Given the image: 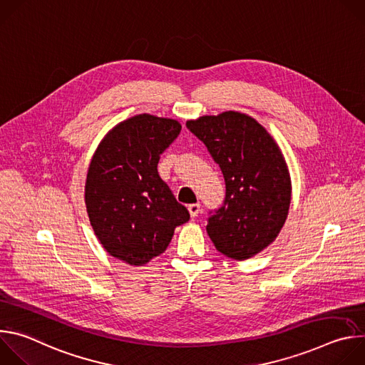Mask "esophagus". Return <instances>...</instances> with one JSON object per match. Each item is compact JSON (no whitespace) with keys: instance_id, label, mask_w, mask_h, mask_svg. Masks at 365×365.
I'll use <instances>...</instances> for the list:
<instances>
[{"instance_id":"34e87169","label":"esophagus","mask_w":365,"mask_h":365,"mask_svg":"<svg viewBox=\"0 0 365 365\" xmlns=\"http://www.w3.org/2000/svg\"><path fill=\"white\" fill-rule=\"evenodd\" d=\"M187 210H189L190 217L195 218V217H197L199 212H200V203H199V202H197V203H190V205L187 206Z\"/></svg>"}]
</instances>
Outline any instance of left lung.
I'll return each instance as SVG.
<instances>
[{"label":"left lung","instance_id":"1","mask_svg":"<svg viewBox=\"0 0 365 365\" xmlns=\"http://www.w3.org/2000/svg\"><path fill=\"white\" fill-rule=\"evenodd\" d=\"M186 127L225 179V200L207 220V235L220 252L240 262L262 252L280 234L292 199L280 147L262 124L237 111L189 120Z\"/></svg>","mask_w":365,"mask_h":365}]
</instances>
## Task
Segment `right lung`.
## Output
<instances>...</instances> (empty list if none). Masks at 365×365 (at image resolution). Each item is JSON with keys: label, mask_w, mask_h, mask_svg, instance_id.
<instances>
[{"label": "right lung", "mask_w": 365, "mask_h": 365, "mask_svg": "<svg viewBox=\"0 0 365 365\" xmlns=\"http://www.w3.org/2000/svg\"><path fill=\"white\" fill-rule=\"evenodd\" d=\"M172 118L138 114L98 144L86 175V212L102 247L131 266L166 251L175 228L189 221L158 172L160 154L179 135Z\"/></svg>", "instance_id": "obj_1"}]
</instances>
